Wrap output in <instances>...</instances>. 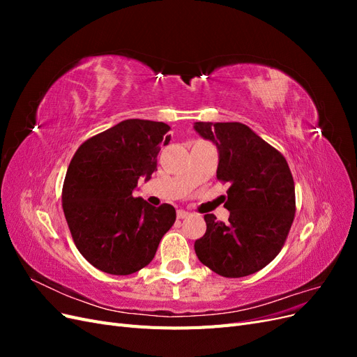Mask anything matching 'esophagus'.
Wrapping results in <instances>:
<instances>
[{"label": "esophagus", "mask_w": 357, "mask_h": 357, "mask_svg": "<svg viewBox=\"0 0 357 357\" xmlns=\"http://www.w3.org/2000/svg\"><path fill=\"white\" fill-rule=\"evenodd\" d=\"M190 215V213H188V211H185V210H178L177 211V219H186V218H189Z\"/></svg>", "instance_id": "esophagus-1"}]
</instances>
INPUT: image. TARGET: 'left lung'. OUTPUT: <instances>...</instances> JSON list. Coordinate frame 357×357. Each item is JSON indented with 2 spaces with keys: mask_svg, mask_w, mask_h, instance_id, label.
<instances>
[{
  "mask_svg": "<svg viewBox=\"0 0 357 357\" xmlns=\"http://www.w3.org/2000/svg\"><path fill=\"white\" fill-rule=\"evenodd\" d=\"M195 131L218 146V180L231 183L225 202L228 222L205 214L207 231L195 241V253L222 277L257 273L282 250L295 219V183L287 160L238 122H197Z\"/></svg>",
  "mask_w": 357,
  "mask_h": 357,
  "instance_id": "8db88e82",
  "label": "left lung"
}]
</instances>
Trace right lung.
I'll return each mask as SVG.
<instances>
[{
    "label": "right lung",
    "instance_id": "1",
    "mask_svg": "<svg viewBox=\"0 0 357 357\" xmlns=\"http://www.w3.org/2000/svg\"><path fill=\"white\" fill-rule=\"evenodd\" d=\"M164 122L128 119L86 139L74 153L62 186V208L82 256L102 273L129 275L152 262L176 222L169 204L134 198L138 178L156 171L169 143Z\"/></svg>",
    "mask_w": 357,
    "mask_h": 357
}]
</instances>
